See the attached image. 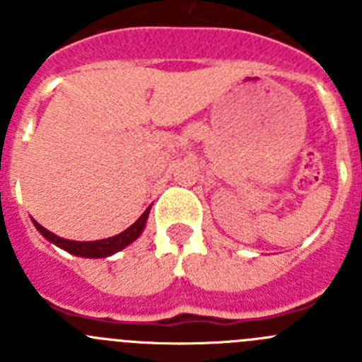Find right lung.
Here are the masks:
<instances>
[{
    "label": "right lung",
    "mask_w": 362,
    "mask_h": 362,
    "mask_svg": "<svg viewBox=\"0 0 362 362\" xmlns=\"http://www.w3.org/2000/svg\"><path fill=\"white\" fill-rule=\"evenodd\" d=\"M148 214H150V206L141 214V217L134 223L132 226L124 230V232L117 233V235H112V238L107 239H99V241H70V239H63L56 233L49 232L47 228L36 223V221L32 219L34 226L37 228V232L43 235L47 241L54 243L56 246L66 250L69 254L72 255H78V257H90V259H99V257H108V255H114L116 252L123 250L127 248L129 245H132L139 235L143 233L146 226V219H148Z\"/></svg>",
    "instance_id": "right-lung-1"
}]
</instances>
